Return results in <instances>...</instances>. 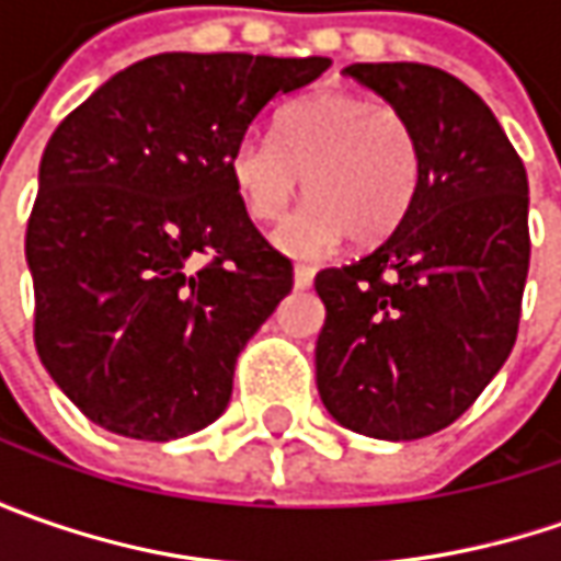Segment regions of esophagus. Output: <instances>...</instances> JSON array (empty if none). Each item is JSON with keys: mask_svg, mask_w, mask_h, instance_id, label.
<instances>
[{"mask_svg": "<svg viewBox=\"0 0 561 561\" xmlns=\"http://www.w3.org/2000/svg\"><path fill=\"white\" fill-rule=\"evenodd\" d=\"M312 277H314L312 268L296 265V268H293V287H296V290H309V287H312Z\"/></svg>", "mask_w": 561, "mask_h": 561, "instance_id": "1", "label": "esophagus"}]
</instances>
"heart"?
<instances>
[{
  "instance_id": "b5f03b06",
  "label": "heart",
  "mask_w": 561,
  "mask_h": 561,
  "mask_svg": "<svg viewBox=\"0 0 561 561\" xmlns=\"http://www.w3.org/2000/svg\"><path fill=\"white\" fill-rule=\"evenodd\" d=\"M419 137L409 118L356 93H318L277 121V140L249 134L233 146L230 181L249 218H284L302 178L312 203L274 233L296 259L324 255L350 237L371 247L390 237L419 186Z\"/></svg>"
}]
</instances>
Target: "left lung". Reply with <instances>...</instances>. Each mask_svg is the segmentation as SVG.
Segmentation results:
<instances>
[{
	"instance_id": "8db88e82",
	"label": "left lung",
	"mask_w": 561,
	"mask_h": 561,
	"mask_svg": "<svg viewBox=\"0 0 561 561\" xmlns=\"http://www.w3.org/2000/svg\"><path fill=\"white\" fill-rule=\"evenodd\" d=\"M419 137V186L397 230L314 277V383L331 419L375 440L437 434L515 346L528 280V174L459 77L415 61L343 68Z\"/></svg>"
}]
</instances>
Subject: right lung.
<instances>
[{"label":"right lung","instance_id":"right-lung-1","mask_svg":"<svg viewBox=\"0 0 561 561\" xmlns=\"http://www.w3.org/2000/svg\"><path fill=\"white\" fill-rule=\"evenodd\" d=\"M331 58L162 53L55 127L27 221L33 340L55 387L130 440H178L230 402L233 365L293 265L249 221L233 146Z\"/></svg>","mask_w":561,"mask_h":561}]
</instances>
